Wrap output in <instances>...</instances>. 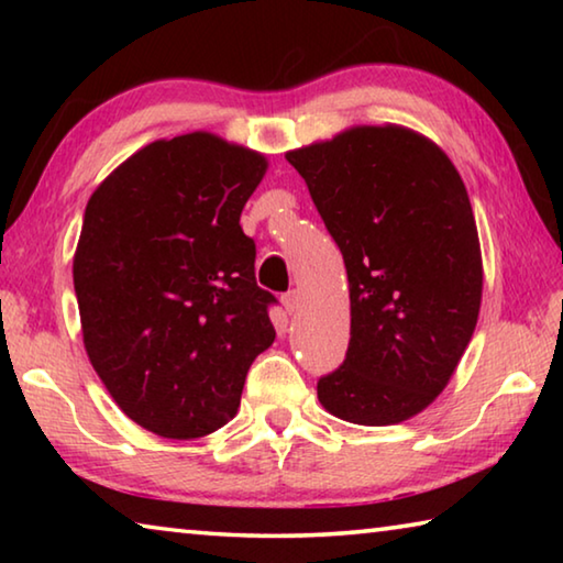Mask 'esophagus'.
I'll return each instance as SVG.
<instances>
[{
    "label": "esophagus",
    "instance_id": "esophagus-1",
    "mask_svg": "<svg viewBox=\"0 0 563 563\" xmlns=\"http://www.w3.org/2000/svg\"><path fill=\"white\" fill-rule=\"evenodd\" d=\"M283 305H285V310L290 312H298L300 310V305H302V298H300V290H290V292H285L283 295Z\"/></svg>",
    "mask_w": 563,
    "mask_h": 563
}]
</instances>
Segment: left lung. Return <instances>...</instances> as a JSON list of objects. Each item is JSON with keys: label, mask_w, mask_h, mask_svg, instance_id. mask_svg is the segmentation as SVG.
Listing matches in <instances>:
<instances>
[{"label": "left lung", "mask_w": 563, "mask_h": 563, "mask_svg": "<svg viewBox=\"0 0 563 563\" xmlns=\"http://www.w3.org/2000/svg\"><path fill=\"white\" fill-rule=\"evenodd\" d=\"M338 243L350 345L318 379L320 405L385 427L422 412L470 345L482 251L470 196L444 151L405 126H355L285 154Z\"/></svg>", "instance_id": "1"}]
</instances>
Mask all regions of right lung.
Listing matches in <instances>:
<instances>
[{"label": "right lung", "mask_w": 563, "mask_h": 563, "mask_svg": "<svg viewBox=\"0 0 563 563\" xmlns=\"http://www.w3.org/2000/svg\"><path fill=\"white\" fill-rule=\"evenodd\" d=\"M258 151L206 131L154 141L93 190L74 253L84 347L123 415L166 440L233 419L275 295L241 228Z\"/></svg>", "instance_id": "obj_1"}]
</instances>
